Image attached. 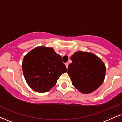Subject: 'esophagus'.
<instances>
[{
	"label": "esophagus",
	"instance_id": "esophagus-1",
	"mask_svg": "<svg viewBox=\"0 0 122 122\" xmlns=\"http://www.w3.org/2000/svg\"><path fill=\"white\" fill-rule=\"evenodd\" d=\"M65 65H66V68H68V63H66Z\"/></svg>",
	"mask_w": 122,
	"mask_h": 122
}]
</instances>
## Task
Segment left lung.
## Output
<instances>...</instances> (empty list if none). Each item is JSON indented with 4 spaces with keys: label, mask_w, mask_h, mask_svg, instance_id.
I'll return each instance as SVG.
<instances>
[{
    "label": "left lung",
    "mask_w": 122,
    "mask_h": 122,
    "mask_svg": "<svg viewBox=\"0 0 122 122\" xmlns=\"http://www.w3.org/2000/svg\"><path fill=\"white\" fill-rule=\"evenodd\" d=\"M71 59L67 73L75 88L82 93H90L101 86L106 67L100 58L90 52L77 51Z\"/></svg>",
    "instance_id": "1"
}]
</instances>
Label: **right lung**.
Segmentation results:
<instances>
[{"mask_svg":"<svg viewBox=\"0 0 122 122\" xmlns=\"http://www.w3.org/2000/svg\"><path fill=\"white\" fill-rule=\"evenodd\" d=\"M22 71L27 83L40 93L47 92L67 72L61 56L51 47H37L24 56Z\"/></svg>","mask_w":122,"mask_h":122,"instance_id":"1","label":"right lung"}]
</instances>
